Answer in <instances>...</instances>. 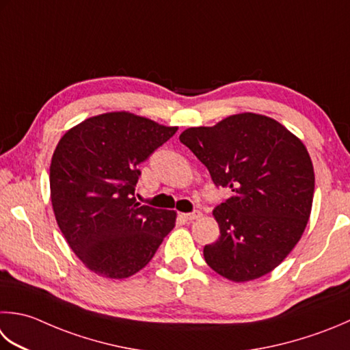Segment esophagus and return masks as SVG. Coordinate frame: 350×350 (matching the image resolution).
<instances>
[{
	"mask_svg": "<svg viewBox=\"0 0 350 350\" xmlns=\"http://www.w3.org/2000/svg\"><path fill=\"white\" fill-rule=\"evenodd\" d=\"M200 217H202L200 211H194V212H189V214H183V218H185V220H188V221H194Z\"/></svg>",
	"mask_w": 350,
	"mask_h": 350,
	"instance_id": "34e87169",
	"label": "esophagus"
}]
</instances>
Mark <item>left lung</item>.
I'll use <instances>...</instances> for the list:
<instances>
[{
  "label": "left lung",
  "instance_id": "8db88e82",
  "mask_svg": "<svg viewBox=\"0 0 350 350\" xmlns=\"http://www.w3.org/2000/svg\"><path fill=\"white\" fill-rule=\"evenodd\" d=\"M179 139L232 196L214 209L220 238L204 245L218 275L247 282L288 256L302 238L314 197V167L304 142L270 116L244 112Z\"/></svg>",
  "mask_w": 350,
  "mask_h": 350
}]
</instances>
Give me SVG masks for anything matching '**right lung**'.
Segmentation results:
<instances>
[{
	"mask_svg": "<svg viewBox=\"0 0 350 350\" xmlns=\"http://www.w3.org/2000/svg\"><path fill=\"white\" fill-rule=\"evenodd\" d=\"M176 132L121 111L91 116L60 138L50 165L54 217L72 252L98 276L138 273L174 228V211L141 206L133 196L138 165Z\"/></svg>",
	"mask_w": 350,
	"mask_h": 350,
	"instance_id": "1",
	"label": "right lung"
}]
</instances>
